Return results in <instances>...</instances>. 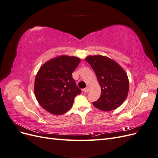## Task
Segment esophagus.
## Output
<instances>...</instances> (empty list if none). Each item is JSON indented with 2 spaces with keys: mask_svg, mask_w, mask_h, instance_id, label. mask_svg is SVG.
Instances as JSON below:
<instances>
[{
  "mask_svg": "<svg viewBox=\"0 0 158 158\" xmlns=\"http://www.w3.org/2000/svg\"><path fill=\"white\" fill-rule=\"evenodd\" d=\"M89 91V87H87V88H85L83 89V92H85V93L88 92Z\"/></svg>",
  "mask_w": 158,
  "mask_h": 158,
  "instance_id": "obj_1",
  "label": "esophagus"
}]
</instances>
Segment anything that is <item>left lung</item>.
I'll return each instance as SVG.
<instances>
[{
  "mask_svg": "<svg viewBox=\"0 0 158 158\" xmlns=\"http://www.w3.org/2000/svg\"><path fill=\"white\" fill-rule=\"evenodd\" d=\"M96 74L102 88L101 96L94 106L103 111L118 107L126 99L129 88L127 74L116 61L106 56H88L85 59Z\"/></svg>",
  "mask_w": 158,
  "mask_h": 158,
  "instance_id": "1",
  "label": "left lung"
}]
</instances>
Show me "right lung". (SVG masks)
Returning <instances> with one entry per match:
<instances>
[{
  "instance_id": "right-lung-1",
  "label": "right lung",
  "mask_w": 158,
  "mask_h": 158,
  "mask_svg": "<svg viewBox=\"0 0 158 158\" xmlns=\"http://www.w3.org/2000/svg\"><path fill=\"white\" fill-rule=\"evenodd\" d=\"M80 59L61 55L51 59L38 70L34 84L35 98L40 106L51 114H64L72 107L74 98L80 94L72 74Z\"/></svg>"
}]
</instances>
